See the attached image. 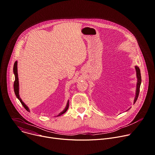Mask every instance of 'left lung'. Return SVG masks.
Returning a JSON list of instances; mask_svg holds the SVG:
<instances>
[{
  "label": "left lung",
  "instance_id": "1",
  "mask_svg": "<svg viewBox=\"0 0 155 155\" xmlns=\"http://www.w3.org/2000/svg\"><path fill=\"white\" fill-rule=\"evenodd\" d=\"M136 71H137V76L138 78V81H137V91H136V97L135 99V102L137 101L138 95L140 93V85H141V73H140V68L138 66H135Z\"/></svg>",
  "mask_w": 155,
  "mask_h": 155
}]
</instances>
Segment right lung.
I'll list each match as a JSON object with an SVG mask.
<instances>
[{
  "mask_svg": "<svg viewBox=\"0 0 155 155\" xmlns=\"http://www.w3.org/2000/svg\"><path fill=\"white\" fill-rule=\"evenodd\" d=\"M14 73L15 74V81L14 82V88L15 94L16 95L17 97L18 98V99L20 101L21 104L23 106V107H24L27 111H29V109L28 108V107L22 102L21 99L19 97V92H18V86H19V84H18V73H17V61H15V63H14ZM68 107H69V102H68V103L67 104V106H66V109L61 113L59 114L58 116L61 115L62 114L65 113L67 111V110L68 109Z\"/></svg>",
  "mask_w": 155,
  "mask_h": 155,
  "instance_id": "add662e5",
  "label": "right lung"
}]
</instances>
